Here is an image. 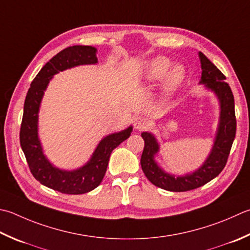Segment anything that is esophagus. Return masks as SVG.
<instances>
[{
	"label": "esophagus",
	"instance_id": "esophagus-1",
	"mask_svg": "<svg viewBox=\"0 0 250 250\" xmlns=\"http://www.w3.org/2000/svg\"><path fill=\"white\" fill-rule=\"evenodd\" d=\"M149 125V121L147 118H145V117H142V116H139L136 117L135 120H134V128L136 130H144Z\"/></svg>",
	"mask_w": 250,
	"mask_h": 250
}]
</instances>
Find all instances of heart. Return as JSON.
<instances>
[{
    "mask_svg": "<svg viewBox=\"0 0 250 250\" xmlns=\"http://www.w3.org/2000/svg\"><path fill=\"white\" fill-rule=\"evenodd\" d=\"M172 62L166 56H157L147 62L142 70V79L147 83H155L165 78L163 83V95L172 96L177 92L187 77V71L182 65H175L170 69Z\"/></svg>",
    "mask_w": 250,
    "mask_h": 250,
    "instance_id": "heart-1",
    "label": "heart"
}]
</instances>
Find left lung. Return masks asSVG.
<instances>
[{
  "label": "left lung",
  "mask_w": 250,
  "mask_h": 250,
  "mask_svg": "<svg viewBox=\"0 0 250 250\" xmlns=\"http://www.w3.org/2000/svg\"><path fill=\"white\" fill-rule=\"evenodd\" d=\"M202 65V78L199 83L216 94L220 105L219 124L212 148L208 157L194 172L174 175L166 172L156 163L155 156L159 153V143L150 132H142L144 150L141 166L144 174L155 187L170 192H187L203 187L214 179L226 167L236 133V118L234 110V96L231 87L226 82V76L204 55L198 53Z\"/></svg>",
  "instance_id": "8db88e82"
}]
</instances>
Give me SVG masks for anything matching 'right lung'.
Returning a JSON list of instances; mask_svg holds the SVG:
<instances>
[{
  "label": "right lung",
  "mask_w": 250,
  "mask_h": 250,
  "mask_svg": "<svg viewBox=\"0 0 250 250\" xmlns=\"http://www.w3.org/2000/svg\"><path fill=\"white\" fill-rule=\"evenodd\" d=\"M97 50L89 45H73L51 58L34 78L23 105L21 126V146L31 173L44 187L63 194L78 195L91 192L101 184L106 173L111 151L131 135L132 125L106 135L97 144L85 165L75 170H62L54 166L43 153L39 139V111L48 83L54 75L81 65L97 63Z\"/></svg>",
  "instance_id": "1"
}]
</instances>
